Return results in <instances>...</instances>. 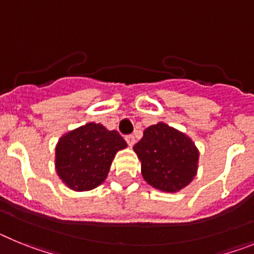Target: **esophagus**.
Here are the masks:
<instances>
[{"instance_id": "esophagus-1", "label": "esophagus", "mask_w": 254, "mask_h": 254, "mask_svg": "<svg viewBox=\"0 0 254 254\" xmlns=\"http://www.w3.org/2000/svg\"><path fill=\"white\" fill-rule=\"evenodd\" d=\"M125 140H127V143L130 145V147L135 143V138H134L133 134H127V135H125Z\"/></svg>"}]
</instances>
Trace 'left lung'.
Segmentation results:
<instances>
[{
    "label": "left lung",
    "instance_id": "1",
    "mask_svg": "<svg viewBox=\"0 0 254 254\" xmlns=\"http://www.w3.org/2000/svg\"><path fill=\"white\" fill-rule=\"evenodd\" d=\"M134 151L142 162L145 182L162 191L180 190L197 173L199 153L194 143L164 123L147 127Z\"/></svg>",
    "mask_w": 254,
    "mask_h": 254
}]
</instances>
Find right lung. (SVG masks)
<instances>
[{
	"instance_id": "add662e5",
	"label": "right lung",
	"mask_w": 254,
	"mask_h": 254,
	"mask_svg": "<svg viewBox=\"0 0 254 254\" xmlns=\"http://www.w3.org/2000/svg\"><path fill=\"white\" fill-rule=\"evenodd\" d=\"M125 147L127 142L116 130L109 131L103 125L89 123L60 139L57 174L74 190H90L106 179L115 154Z\"/></svg>"
}]
</instances>
